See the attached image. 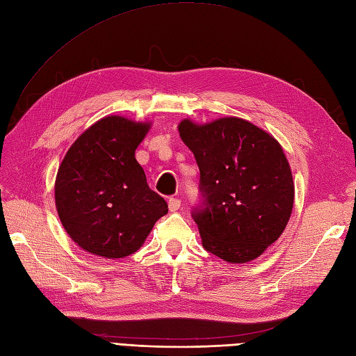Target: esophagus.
Returning a JSON list of instances; mask_svg holds the SVG:
<instances>
[{"label": "esophagus", "instance_id": "34e87169", "mask_svg": "<svg viewBox=\"0 0 356 356\" xmlns=\"http://www.w3.org/2000/svg\"><path fill=\"white\" fill-rule=\"evenodd\" d=\"M180 200H177V198H170L168 200V208H170V211L171 213H176L177 209L180 208Z\"/></svg>", "mask_w": 356, "mask_h": 356}]
</instances>
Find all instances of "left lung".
<instances>
[{"mask_svg": "<svg viewBox=\"0 0 356 356\" xmlns=\"http://www.w3.org/2000/svg\"><path fill=\"white\" fill-rule=\"evenodd\" d=\"M201 171L204 208L192 217L202 246L230 264H245L280 238L292 214L295 183L282 145L239 117L179 123Z\"/></svg>", "mask_w": 356, "mask_h": 356, "instance_id": "left-lung-1", "label": "left lung"}]
</instances>
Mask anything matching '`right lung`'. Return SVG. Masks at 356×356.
I'll return each mask as SVG.
<instances>
[{
	"label": "right lung",
	"mask_w": 356,
	"mask_h": 356,
	"mask_svg": "<svg viewBox=\"0 0 356 356\" xmlns=\"http://www.w3.org/2000/svg\"><path fill=\"white\" fill-rule=\"evenodd\" d=\"M149 129V122L104 117L73 142L58 167L54 196L60 221L92 255L117 259L136 252L168 211L135 158Z\"/></svg>",
	"instance_id": "add662e5"
}]
</instances>
